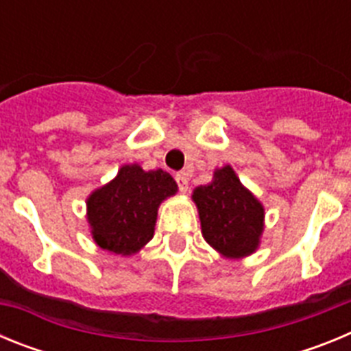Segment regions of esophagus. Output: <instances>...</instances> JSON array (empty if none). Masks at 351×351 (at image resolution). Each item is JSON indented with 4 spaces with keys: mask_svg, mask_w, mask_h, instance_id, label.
<instances>
[{
    "mask_svg": "<svg viewBox=\"0 0 351 351\" xmlns=\"http://www.w3.org/2000/svg\"><path fill=\"white\" fill-rule=\"evenodd\" d=\"M176 182H178L179 191H181V193H186V191H188V173L186 172L176 173Z\"/></svg>",
    "mask_w": 351,
    "mask_h": 351,
    "instance_id": "obj_1",
    "label": "esophagus"
}]
</instances>
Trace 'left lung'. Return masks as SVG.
<instances>
[{
  "label": "left lung",
  "instance_id": "1",
  "mask_svg": "<svg viewBox=\"0 0 351 351\" xmlns=\"http://www.w3.org/2000/svg\"><path fill=\"white\" fill-rule=\"evenodd\" d=\"M202 235L226 258L255 253L263 232V210L256 197L239 181L234 169L214 170L213 181L193 190Z\"/></svg>",
  "mask_w": 351,
  "mask_h": 351
}]
</instances>
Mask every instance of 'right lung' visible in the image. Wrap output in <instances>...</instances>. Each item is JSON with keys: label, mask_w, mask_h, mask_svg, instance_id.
Returning a JSON list of instances; mask_svg holds the SVG:
<instances>
[{"label": "right lung", "mask_w": 351, "mask_h": 351, "mask_svg": "<svg viewBox=\"0 0 351 351\" xmlns=\"http://www.w3.org/2000/svg\"><path fill=\"white\" fill-rule=\"evenodd\" d=\"M178 191L172 176L141 165H123L108 184L88 198V221L95 243L114 255L128 256L153 239L158 207Z\"/></svg>", "instance_id": "1"}]
</instances>
